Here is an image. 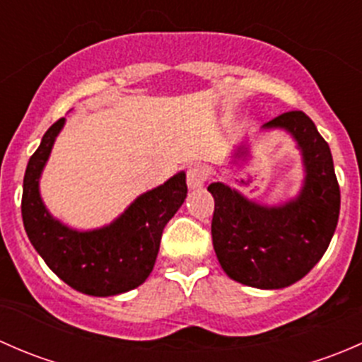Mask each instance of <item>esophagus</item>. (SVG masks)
<instances>
[{
  "label": "esophagus",
  "instance_id": "1",
  "mask_svg": "<svg viewBox=\"0 0 362 362\" xmlns=\"http://www.w3.org/2000/svg\"><path fill=\"white\" fill-rule=\"evenodd\" d=\"M204 184V171L202 166H191L187 170V185L189 189H198Z\"/></svg>",
  "mask_w": 362,
  "mask_h": 362
}]
</instances>
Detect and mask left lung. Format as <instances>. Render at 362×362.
<instances>
[{
  "label": "left lung",
  "instance_id": "8db88e82",
  "mask_svg": "<svg viewBox=\"0 0 362 362\" xmlns=\"http://www.w3.org/2000/svg\"><path fill=\"white\" fill-rule=\"evenodd\" d=\"M286 131L301 154V189L279 204L249 199L224 182L208 191L215 199L211 240L229 279L255 289H284L301 280L324 255L338 224L339 187L329 145L303 112H287L262 124L261 131ZM250 159L242 141L231 164Z\"/></svg>",
  "mask_w": 362,
  "mask_h": 362
}]
</instances>
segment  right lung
I'll return each instance as SVG.
<instances>
[{"mask_svg":"<svg viewBox=\"0 0 362 362\" xmlns=\"http://www.w3.org/2000/svg\"><path fill=\"white\" fill-rule=\"evenodd\" d=\"M66 119L49 127L29 159L23 185L28 238L50 269L75 291L96 298L124 294L148 279L164 226L185 202V171L138 196L115 221L96 229L69 228L54 217L40 194V178Z\"/></svg>","mask_w":362,"mask_h":362,"instance_id":"add662e5","label":"right lung"}]
</instances>
